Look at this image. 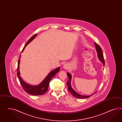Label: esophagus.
I'll return each instance as SVG.
<instances>
[{
    "label": "esophagus",
    "mask_w": 122,
    "mask_h": 122,
    "mask_svg": "<svg viewBox=\"0 0 122 122\" xmlns=\"http://www.w3.org/2000/svg\"><path fill=\"white\" fill-rule=\"evenodd\" d=\"M63 68L64 69H68V64L67 63L64 64L63 65Z\"/></svg>",
    "instance_id": "34e87169"
}]
</instances>
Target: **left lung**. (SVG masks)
Here are the masks:
<instances>
[{
    "mask_svg": "<svg viewBox=\"0 0 122 122\" xmlns=\"http://www.w3.org/2000/svg\"><path fill=\"white\" fill-rule=\"evenodd\" d=\"M95 46H96V50L97 52V55H98V57L99 58V59L100 60V61L102 62V63L103 64V65L104 66L105 65V61L104 59V57H103V55L102 53V51L101 48V47L99 46L98 44L95 42H94ZM67 75L68 77V80L67 82L66 85L68 86V89L69 90L70 93L73 96H75L76 98H78V99H85V98H89L90 96L93 95L94 94H95L96 92H95L94 94L91 95V96H82L81 95L77 93V92H76L73 89H72L71 86V74L69 72L67 73Z\"/></svg>",
    "mask_w": 122,
    "mask_h": 122,
    "instance_id": "8db88e82",
    "label": "left lung"
}]
</instances>
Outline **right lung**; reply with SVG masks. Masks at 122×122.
I'll list each match as a JSON object with an SVG mask.
<instances>
[{
	"mask_svg": "<svg viewBox=\"0 0 122 122\" xmlns=\"http://www.w3.org/2000/svg\"><path fill=\"white\" fill-rule=\"evenodd\" d=\"M36 36H37V34H36L28 40V41L26 42V44L25 45L24 47H23V49L22 50V52L23 51V50L25 49L26 45L28 44H29L31 41H32L35 39V38L36 37ZM20 57H21V55L20 56V58L18 60L17 75V76L18 77V79L20 80V83L22 86L23 89L26 93H27L28 94L31 95H33V96L43 95L48 91V86L49 85L50 81L52 79L53 77L56 75L57 73H58L59 71L60 70V67L57 68L56 69H55L53 70L52 71H51V72H50L49 74L45 78V79L43 80V82L41 83H40L39 85H36V86H32V85H29L28 83L25 82L20 76V69H19Z\"/></svg>",
	"mask_w": 122,
	"mask_h": 122,
	"instance_id": "1",
	"label": "right lung"
}]
</instances>
